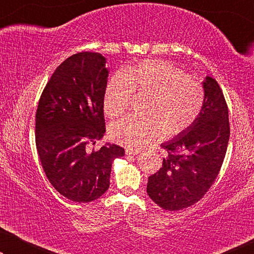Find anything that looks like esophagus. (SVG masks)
<instances>
[{
    "mask_svg": "<svg viewBox=\"0 0 254 254\" xmlns=\"http://www.w3.org/2000/svg\"><path fill=\"white\" fill-rule=\"evenodd\" d=\"M140 150H134V149H126V155L128 156H135L137 155Z\"/></svg>",
    "mask_w": 254,
    "mask_h": 254,
    "instance_id": "1",
    "label": "esophagus"
}]
</instances>
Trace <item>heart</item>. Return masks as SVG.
I'll list each match as a JSON object with an SVG mask.
<instances>
[{"mask_svg":"<svg viewBox=\"0 0 254 254\" xmlns=\"http://www.w3.org/2000/svg\"><path fill=\"white\" fill-rule=\"evenodd\" d=\"M133 95L147 96L144 118L127 117L110 127L113 141L134 150L165 136H176L192 126L202 111V85L182 68L163 60H144L125 75L117 72L107 82L103 109L107 117H120Z\"/></svg>","mask_w":254,"mask_h":254,"instance_id":"obj_1","label":"heart"}]
</instances>
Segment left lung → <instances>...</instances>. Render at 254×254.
<instances>
[{
  "label": "left lung",
  "instance_id": "obj_1",
  "mask_svg": "<svg viewBox=\"0 0 254 254\" xmlns=\"http://www.w3.org/2000/svg\"><path fill=\"white\" fill-rule=\"evenodd\" d=\"M202 85L200 116L189 129L162 143L166 157L148 179V195L165 210H180L197 202L223 164L230 136L228 105L216 79L207 76Z\"/></svg>",
  "mask_w": 254,
  "mask_h": 254
}]
</instances>
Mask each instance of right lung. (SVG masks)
I'll return each mask as SVG.
<instances>
[{
  "instance_id": "right-lung-1",
  "label": "right lung",
  "mask_w": 254,
  "mask_h": 254,
  "mask_svg": "<svg viewBox=\"0 0 254 254\" xmlns=\"http://www.w3.org/2000/svg\"><path fill=\"white\" fill-rule=\"evenodd\" d=\"M99 53L71 55L47 82L36 113V145L47 179L74 202L98 199L110 187L112 163L125 149L106 143L88 151L105 134L103 96L109 70Z\"/></svg>"
}]
</instances>
